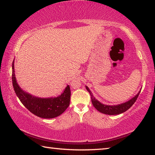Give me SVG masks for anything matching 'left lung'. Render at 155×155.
Instances as JSON below:
<instances>
[{
    "instance_id": "obj_1",
    "label": "left lung",
    "mask_w": 155,
    "mask_h": 155,
    "mask_svg": "<svg viewBox=\"0 0 155 155\" xmlns=\"http://www.w3.org/2000/svg\"><path fill=\"white\" fill-rule=\"evenodd\" d=\"M87 90L89 91V93L90 94L91 99V103H92L94 107L98 110L99 112L102 113V114H107V115H118L122 113L125 112L126 111L130 108L133 106V104L135 103L136 100L137 99V97L140 94V91H139L137 95L135 96L133 98H131L129 101L127 102H125L124 103H121L117 105H107V104H104L101 103V102H99L98 100L95 98V97L93 96L91 91L90 90V89L87 86H85Z\"/></svg>"
}]
</instances>
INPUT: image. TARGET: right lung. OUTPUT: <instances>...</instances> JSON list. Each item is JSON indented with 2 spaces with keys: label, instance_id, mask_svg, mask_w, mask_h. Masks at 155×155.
Listing matches in <instances>:
<instances>
[{
  "label": "right lung",
  "instance_id": "1",
  "mask_svg": "<svg viewBox=\"0 0 155 155\" xmlns=\"http://www.w3.org/2000/svg\"><path fill=\"white\" fill-rule=\"evenodd\" d=\"M12 83L14 91L21 103L28 111L41 118H54L65 111L70 104V88L69 85L57 97L39 98L21 89L15 78L14 61L12 64Z\"/></svg>",
  "mask_w": 155,
  "mask_h": 155
}]
</instances>
